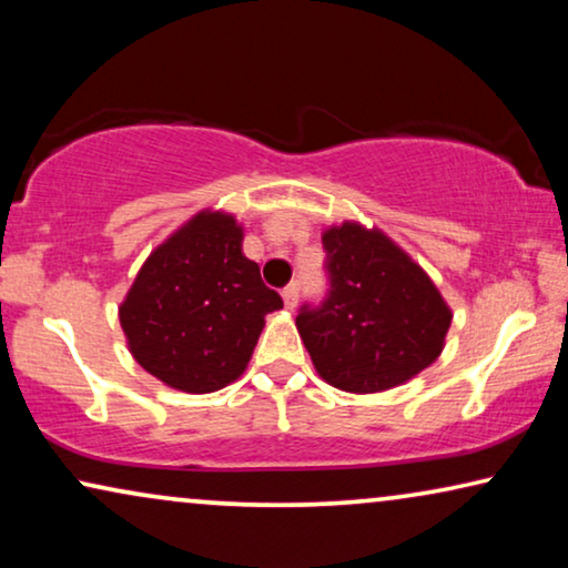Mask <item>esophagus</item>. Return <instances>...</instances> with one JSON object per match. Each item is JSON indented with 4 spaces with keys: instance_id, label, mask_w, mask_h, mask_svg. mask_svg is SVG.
<instances>
[{
    "instance_id": "34e87169",
    "label": "esophagus",
    "mask_w": 568,
    "mask_h": 568,
    "mask_svg": "<svg viewBox=\"0 0 568 568\" xmlns=\"http://www.w3.org/2000/svg\"><path fill=\"white\" fill-rule=\"evenodd\" d=\"M297 294H300V286H297V284L284 286V290H282V297H284V305H286V310H294V305H297Z\"/></svg>"
}]
</instances>
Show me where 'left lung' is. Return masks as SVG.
Masks as SVG:
<instances>
[{"mask_svg": "<svg viewBox=\"0 0 568 568\" xmlns=\"http://www.w3.org/2000/svg\"><path fill=\"white\" fill-rule=\"evenodd\" d=\"M331 292L302 307L300 338L338 390L383 393L414 379L445 348L453 310L429 274L383 230L359 222L323 232Z\"/></svg>", "mask_w": 568, "mask_h": 568, "instance_id": "8db88e82", "label": "left lung"}]
</instances>
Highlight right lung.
Returning <instances> with one entry per match:
<instances>
[{"label":"right lung","instance_id":"1","mask_svg":"<svg viewBox=\"0 0 568 568\" xmlns=\"http://www.w3.org/2000/svg\"><path fill=\"white\" fill-rule=\"evenodd\" d=\"M243 224L201 209L139 268L119 307L139 367L183 393H214L251 362L266 315L284 302L243 253Z\"/></svg>","mask_w":568,"mask_h":568}]
</instances>
